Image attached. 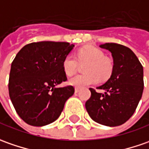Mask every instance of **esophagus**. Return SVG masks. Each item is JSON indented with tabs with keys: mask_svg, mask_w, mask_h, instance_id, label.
<instances>
[{
	"mask_svg": "<svg viewBox=\"0 0 149 149\" xmlns=\"http://www.w3.org/2000/svg\"><path fill=\"white\" fill-rule=\"evenodd\" d=\"M79 91H80L79 88L76 87V88H75V93H77V92H79Z\"/></svg>",
	"mask_w": 149,
	"mask_h": 149,
	"instance_id": "1",
	"label": "esophagus"
}]
</instances>
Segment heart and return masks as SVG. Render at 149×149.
I'll list each match as a JSON object with an SVG mask.
<instances>
[{"instance_id":"b5f03b06","label":"heart","mask_w":149,"mask_h":149,"mask_svg":"<svg viewBox=\"0 0 149 149\" xmlns=\"http://www.w3.org/2000/svg\"><path fill=\"white\" fill-rule=\"evenodd\" d=\"M104 56V53L94 46H86L79 49L77 60L81 63H87L84 68L86 73L75 76L69 81L70 84L77 88H82L98 83L100 77L101 79L108 78L113 71V62ZM77 60L72 54L65 57L63 68L68 76H72L76 73L78 68Z\"/></svg>"}]
</instances>
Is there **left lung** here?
<instances>
[{"mask_svg": "<svg viewBox=\"0 0 149 149\" xmlns=\"http://www.w3.org/2000/svg\"><path fill=\"white\" fill-rule=\"evenodd\" d=\"M101 49L109 50L113 58V71L105 84L90 88V99L86 109L96 123L110 127L125 123L134 113L143 91V68L134 52L121 44L106 43Z\"/></svg>", "mask_w": 149, "mask_h": 149, "instance_id": "8db88e82", "label": "left lung"}]
</instances>
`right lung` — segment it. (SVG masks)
I'll use <instances>...</instances> for the list:
<instances>
[{"label": "right lung", "mask_w": 149, "mask_h": 149, "mask_svg": "<svg viewBox=\"0 0 149 149\" xmlns=\"http://www.w3.org/2000/svg\"><path fill=\"white\" fill-rule=\"evenodd\" d=\"M74 48L66 42L31 43L19 51L11 63L9 95L19 116L28 125L53 123L74 94V87H58L67 81L65 57Z\"/></svg>", "instance_id": "right-lung-1"}]
</instances>
